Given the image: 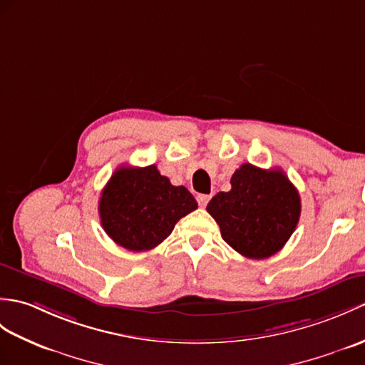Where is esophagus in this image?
Listing matches in <instances>:
<instances>
[{
  "instance_id": "esophagus-1",
  "label": "esophagus",
  "mask_w": 365,
  "mask_h": 365,
  "mask_svg": "<svg viewBox=\"0 0 365 365\" xmlns=\"http://www.w3.org/2000/svg\"><path fill=\"white\" fill-rule=\"evenodd\" d=\"M197 203L200 207H205L207 203H208V200L211 199V196H208V194H197Z\"/></svg>"
}]
</instances>
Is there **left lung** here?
<instances>
[{
  "label": "left lung",
  "instance_id": "8db88e82",
  "mask_svg": "<svg viewBox=\"0 0 365 365\" xmlns=\"http://www.w3.org/2000/svg\"><path fill=\"white\" fill-rule=\"evenodd\" d=\"M232 190L217 192L207 211L221 228L222 240L242 257L264 259L291 238L300 217V196L282 169L241 165Z\"/></svg>",
  "mask_w": 365,
  "mask_h": 365
}]
</instances>
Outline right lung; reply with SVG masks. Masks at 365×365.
Returning a JSON list of instances; mask_svg holds the SVG:
<instances>
[{
  "mask_svg": "<svg viewBox=\"0 0 365 365\" xmlns=\"http://www.w3.org/2000/svg\"><path fill=\"white\" fill-rule=\"evenodd\" d=\"M196 208L192 194L185 186L171 185L155 165L121 166L101 192L99 217L118 245L143 252L163 242L175 224Z\"/></svg>",
  "mask_w": 365,
  "mask_h": 365,
  "instance_id": "right-lung-1",
  "label": "right lung"
}]
</instances>
